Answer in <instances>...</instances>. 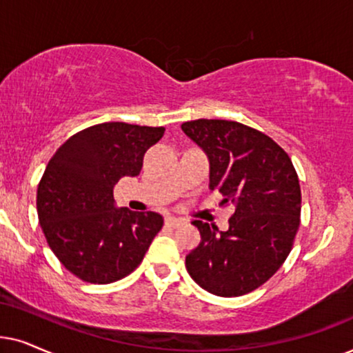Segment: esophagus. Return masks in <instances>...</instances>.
Instances as JSON below:
<instances>
[{"label": "esophagus", "instance_id": "obj_1", "mask_svg": "<svg viewBox=\"0 0 353 353\" xmlns=\"http://www.w3.org/2000/svg\"><path fill=\"white\" fill-rule=\"evenodd\" d=\"M164 223H166L168 228H181V225L185 224V221L181 219V218H174V216H169V218H166Z\"/></svg>", "mask_w": 353, "mask_h": 353}]
</instances>
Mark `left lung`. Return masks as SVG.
I'll return each mask as SVG.
<instances>
[{"instance_id": "left-lung-1", "label": "left lung", "mask_w": 353, "mask_h": 353, "mask_svg": "<svg viewBox=\"0 0 353 353\" xmlns=\"http://www.w3.org/2000/svg\"><path fill=\"white\" fill-rule=\"evenodd\" d=\"M210 159V189L232 203L229 229L195 219L201 242L185 268L201 289L239 297L283 266L300 225L299 176L289 154L260 130L236 121L196 119L181 125Z\"/></svg>"}]
</instances>
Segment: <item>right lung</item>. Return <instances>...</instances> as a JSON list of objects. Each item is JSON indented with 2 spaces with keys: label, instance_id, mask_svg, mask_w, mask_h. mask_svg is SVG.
<instances>
[{
  "label": "right lung",
  "instance_id": "add662e5",
  "mask_svg": "<svg viewBox=\"0 0 353 353\" xmlns=\"http://www.w3.org/2000/svg\"><path fill=\"white\" fill-rule=\"evenodd\" d=\"M164 128L103 122L56 150L37 190L46 242L64 268L92 284L130 274L161 231L163 216L116 208L112 189L135 177Z\"/></svg>",
  "mask_w": 353,
  "mask_h": 353
}]
</instances>
